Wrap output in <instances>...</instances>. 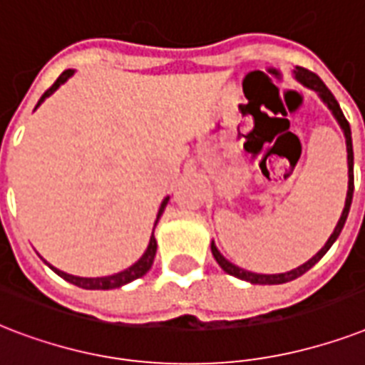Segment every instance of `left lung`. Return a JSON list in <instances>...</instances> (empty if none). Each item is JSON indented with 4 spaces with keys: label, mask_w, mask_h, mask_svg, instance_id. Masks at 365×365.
I'll use <instances>...</instances> for the list:
<instances>
[{
    "label": "left lung",
    "mask_w": 365,
    "mask_h": 365,
    "mask_svg": "<svg viewBox=\"0 0 365 365\" xmlns=\"http://www.w3.org/2000/svg\"><path fill=\"white\" fill-rule=\"evenodd\" d=\"M295 78H297V80L301 81L304 87H310V89H314V91L320 95V98L327 104V108L331 110L333 115H335V120L339 121V125H341V129H343L344 138H346V160H349V190H346V200H344V209H343V213H341V219H339L337 227H335L333 234L326 242V245H324V247H322V250L318 251L314 257H312V259H309V261L304 262V264H301V267L293 268V270H289V272H284V274L250 272V270H244V268L236 267V264H232L230 261H227V259L221 255V251L217 250V245L211 244V253H213L215 261L219 262V267H221L227 274H230V276H236V278L245 279V282H251V284H262V285L285 284V282H291V279L303 276L307 270H310V268L314 267L316 262L320 261L322 257L326 255L327 251H329V247L333 245V242L339 238V234H341V230H343V227H344V221H346V217H349L350 203H352V194H354V152H352L350 125H349V121H346V118H344L343 110H341L339 103L335 101V97H333V93L327 89L326 83H324V81H322L320 78L314 74V72H310V70H307V68L297 66L295 68Z\"/></svg>",
    "instance_id": "1"
}]
</instances>
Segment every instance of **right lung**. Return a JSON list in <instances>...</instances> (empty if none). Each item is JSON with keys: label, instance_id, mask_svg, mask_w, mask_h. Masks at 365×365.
Masks as SVG:
<instances>
[{"label": "right lung", "instance_id": "obj_1", "mask_svg": "<svg viewBox=\"0 0 365 365\" xmlns=\"http://www.w3.org/2000/svg\"><path fill=\"white\" fill-rule=\"evenodd\" d=\"M72 74H74V70H64V72L58 76V80H56L55 83H53V86H51L43 95H41V98L38 101V106L43 103L45 98L49 97V95H53V93H55L56 89H58V87H61ZM38 106H36V108H38ZM168 202H169V197H165V200L162 202V205H160V211H158V217H156V225L158 221H160V217H162L163 209H165ZM156 225H154V227H156ZM156 250H158V244H156V238H154V232H152L150 244H148V247H146V251H144V255L140 257L135 264H131V267L125 268V270H121V272L112 274V276H103V278H80V276H72V274H66V272H62V270H58V268L51 267L49 262H47V264H49V267L53 268L61 278H64L66 282H70V284L78 285V287H83V289H115V287H121V285L129 284V282H133V279L143 278L144 274L148 272V270L152 268V262H154V257H156Z\"/></svg>", "mask_w": 365, "mask_h": 365}]
</instances>
